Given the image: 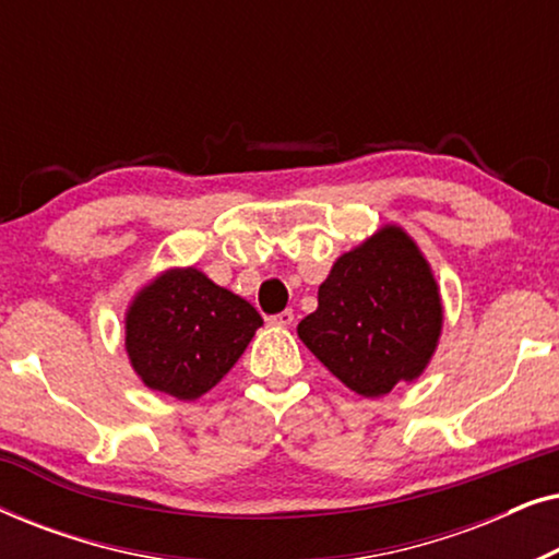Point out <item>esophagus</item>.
Wrapping results in <instances>:
<instances>
[{"label": "esophagus", "instance_id": "34e87169", "mask_svg": "<svg viewBox=\"0 0 559 559\" xmlns=\"http://www.w3.org/2000/svg\"><path fill=\"white\" fill-rule=\"evenodd\" d=\"M293 320H295V312L293 310H282V312H277V316L270 318V323L287 328V325H293Z\"/></svg>", "mask_w": 559, "mask_h": 559}]
</instances>
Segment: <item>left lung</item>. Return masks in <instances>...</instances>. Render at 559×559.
I'll return each mask as SVG.
<instances>
[{
	"instance_id": "obj_1",
	"label": "left lung",
	"mask_w": 559,
	"mask_h": 559,
	"mask_svg": "<svg viewBox=\"0 0 559 559\" xmlns=\"http://www.w3.org/2000/svg\"><path fill=\"white\" fill-rule=\"evenodd\" d=\"M442 331L440 287L400 226L335 259L318 310L297 335L320 364L361 396H384L425 371Z\"/></svg>"
}]
</instances>
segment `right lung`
<instances>
[{
    "mask_svg": "<svg viewBox=\"0 0 559 559\" xmlns=\"http://www.w3.org/2000/svg\"><path fill=\"white\" fill-rule=\"evenodd\" d=\"M262 316L195 266L167 270L127 310V354L144 386L193 402L218 384Z\"/></svg>",
    "mask_w": 559,
    "mask_h": 559,
    "instance_id": "add662e5",
    "label": "right lung"
}]
</instances>
